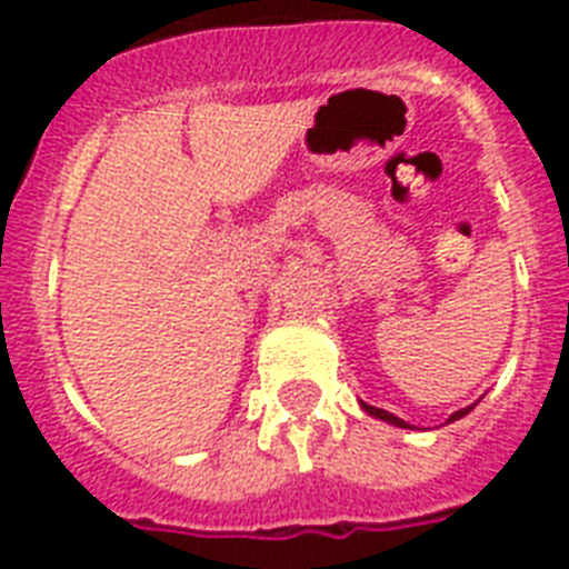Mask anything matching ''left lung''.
<instances>
[{
	"instance_id": "obj_1",
	"label": "left lung",
	"mask_w": 569,
	"mask_h": 569,
	"mask_svg": "<svg viewBox=\"0 0 569 569\" xmlns=\"http://www.w3.org/2000/svg\"><path fill=\"white\" fill-rule=\"evenodd\" d=\"M360 407H363V410L369 412V416H375V419L387 421V425H396V427H410V430H412V425H407V421H403V419H398V416H392V412L380 410V407H372V403H363V401H360ZM471 410H473V403H471V407H465V410H457V412H453V416H450V419H448V425H450V421L462 419V416H468V412H471Z\"/></svg>"
}]
</instances>
